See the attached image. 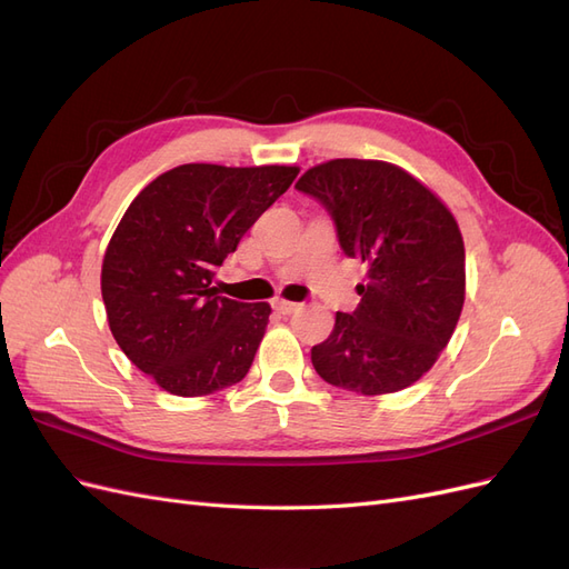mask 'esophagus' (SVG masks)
I'll return each mask as SVG.
<instances>
[{
    "instance_id": "esophagus-1",
    "label": "esophagus",
    "mask_w": 569,
    "mask_h": 569,
    "mask_svg": "<svg viewBox=\"0 0 569 569\" xmlns=\"http://www.w3.org/2000/svg\"><path fill=\"white\" fill-rule=\"evenodd\" d=\"M274 308H278V311H280V313H284V316H291V313H297V311H299L301 303L287 301V299H278V301H274Z\"/></svg>"
}]
</instances>
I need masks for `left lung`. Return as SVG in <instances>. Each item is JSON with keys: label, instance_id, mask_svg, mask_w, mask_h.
<instances>
[{"label": "left lung", "instance_id": "left-lung-1", "mask_svg": "<svg viewBox=\"0 0 569 569\" xmlns=\"http://www.w3.org/2000/svg\"><path fill=\"white\" fill-rule=\"evenodd\" d=\"M299 192L330 211L339 244L368 263L353 313L311 349L316 372L363 396L418 382L449 343L465 301V244L446 203L387 161L335 159L308 168Z\"/></svg>", "mask_w": 569, "mask_h": 569}]
</instances>
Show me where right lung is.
<instances>
[{
  "instance_id": "right-lung-1",
  "label": "right lung",
  "mask_w": 569,
  "mask_h": 569,
  "mask_svg": "<svg viewBox=\"0 0 569 569\" xmlns=\"http://www.w3.org/2000/svg\"><path fill=\"white\" fill-rule=\"evenodd\" d=\"M299 176L297 166L184 163L132 199L101 263L111 335L173 396L242 382L270 303H239L211 287L216 268Z\"/></svg>"
}]
</instances>
